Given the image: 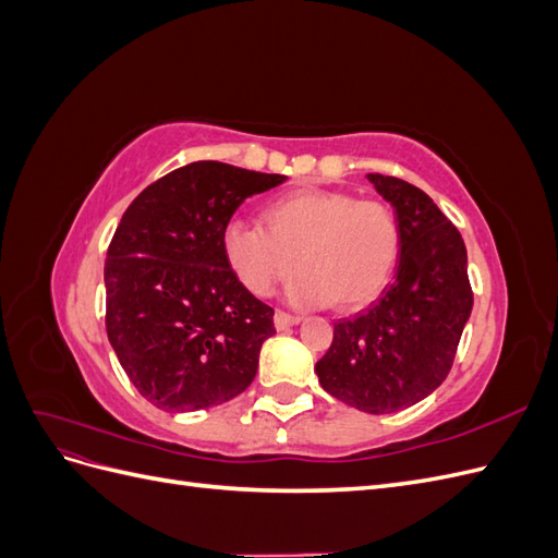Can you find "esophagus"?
Wrapping results in <instances>:
<instances>
[{"label": "esophagus", "instance_id": "1", "mask_svg": "<svg viewBox=\"0 0 558 558\" xmlns=\"http://www.w3.org/2000/svg\"><path fill=\"white\" fill-rule=\"evenodd\" d=\"M300 316H295V314H289V312H283V310H279L277 314H275V326L279 328V330H286V328H291V326H295V324H300Z\"/></svg>", "mask_w": 558, "mask_h": 558}]
</instances>
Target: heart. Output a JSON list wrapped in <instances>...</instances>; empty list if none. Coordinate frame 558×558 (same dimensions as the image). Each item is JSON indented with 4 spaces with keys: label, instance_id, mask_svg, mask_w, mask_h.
<instances>
[{
    "label": "heart",
    "instance_id": "1",
    "mask_svg": "<svg viewBox=\"0 0 558 558\" xmlns=\"http://www.w3.org/2000/svg\"><path fill=\"white\" fill-rule=\"evenodd\" d=\"M263 223L232 218L223 253L234 277L258 298L300 269L291 298L298 305L356 312L391 283L402 256V228L381 199L347 191L300 189L269 199ZM299 265H294V260Z\"/></svg>",
    "mask_w": 558,
    "mask_h": 558
}]
</instances>
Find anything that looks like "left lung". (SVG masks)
I'll return each mask as SVG.
<instances>
[{
  "label": "left lung",
  "instance_id": "obj_1",
  "mask_svg": "<svg viewBox=\"0 0 558 558\" xmlns=\"http://www.w3.org/2000/svg\"><path fill=\"white\" fill-rule=\"evenodd\" d=\"M367 179L396 207L402 228L396 281L365 312L337 320L316 375L351 408L391 414L447 379L472 312V289L461 232L435 202L402 179Z\"/></svg>",
  "mask_w": 558,
  "mask_h": 558
}]
</instances>
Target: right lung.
I'll use <instances>...</instances> for the list:
<instances>
[{"label": "right lung", "mask_w": 558, "mask_h": 558, "mask_svg": "<svg viewBox=\"0 0 558 558\" xmlns=\"http://www.w3.org/2000/svg\"><path fill=\"white\" fill-rule=\"evenodd\" d=\"M216 160L165 174L132 199L107 251V335L134 388L165 412L246 391L275 310L251 295L223 253L242 202L283 183Z\"/></svg>", "instance_id": "obj_1"}]
</instances>
